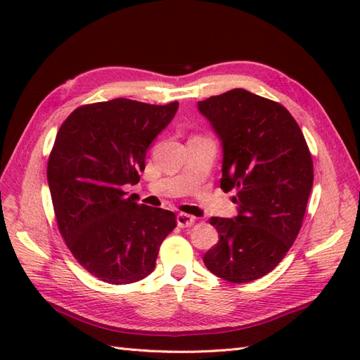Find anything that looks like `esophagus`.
Masks as SVG:
<instances>
[{
	"mask_svg": "<svg viewBox=\"0 0 360 360\" xmlns=\"http://www.w3.org/2000/svg\"><path fill=\"white\" fill-rule=\"evenodd\" d=\"M176 223H178L179 227H190L195 223V218L192 215H187V213H179L176 217Z\"/></svg>",
	"mask_w": 360,
	"mask_h": 360,
	"instance_id": "esophagus-1",
	"label": "esophagus"
}]
</instances>
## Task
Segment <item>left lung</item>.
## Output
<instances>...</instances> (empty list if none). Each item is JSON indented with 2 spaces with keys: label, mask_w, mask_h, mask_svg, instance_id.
I'll return each mask as SVG.
<instances>
[{
  "label": "left lung",
  "mask_w": 360,
  "mask_h": 360,
  "mask_svg": "<svg viewBox=\"0 0 360 360\" xmlns=\"http://www.w3.org/2000/svg\"><path fill=\"white\" fill-rule=\"evenodd\" d=\"M223 147L224 192L235 190L238 215L212 217L218 243L207 269L249 283L277 266L292 246L312 188V159L300 127L277 102L236 88L198 102Z\"/></svg>",
  "instance_id": "1"
}]
</instances>
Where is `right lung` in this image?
<instances>
[{
	"instance_id": "obj_1",
	"label": "right lung",
	"mask_w": 360,
	"mask_h": 360,
	"mask_svg": "<svg viewBox=\"0 0 360 360\" xmlns=\"http://www.w3.org/2000/svg\"><path fill=\"white\" fill-rule=\"evenodd\" d=\"M178 106L112 98L80 106L58 129L48 162L58 231L75 259L105 283L150 275L176 227L173 212L139 205L124 187L139 182L150 143Z\"/></svg>"
}]
</instances>
